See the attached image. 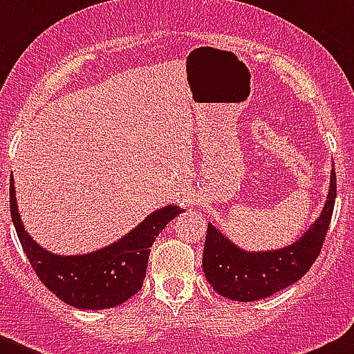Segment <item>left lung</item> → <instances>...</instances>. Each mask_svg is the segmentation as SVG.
Segmentation results:
<instances>
[{"label":"left lung","instance_id":"8db88e82","mask_svg":"<svg viewBox=\"0 0 354 354\" xmlns=\"http://www.w3.org/2000/svg\"><path fill=\"white\" fill-rule=\"evenodd\" d=\"M335 171L319 219L292 245L270 252H245L209 223L202 267L209 284L224 298L257 301L301 279L322 250L335 202Z\"/></svg>","mask_w":354,"mask_h":354}]
</instances>
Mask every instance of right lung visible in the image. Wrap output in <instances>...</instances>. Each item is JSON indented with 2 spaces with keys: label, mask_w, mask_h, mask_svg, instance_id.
<instances>
[{
  "label": "right lung",
  "mask_w": 354,
  "mask_h": 354,
  "mask_svg": "<svg viewBox=\"0 0 354 354\" xmlns=\"http://www.w3.org/2000/svg\"><path fill=\"white\" fill-rule=\"evenodd\" d=\"M181 212L178 205H166L145 217L116 243L85 255L63 257L39 246L25 231L13 176L10 180V214L35 276L62 301L82 310L113 308L140 291L151 246L166 224Z\"/></svg>",
  "instance_id": "right-lung-1"
}]
</instances>
